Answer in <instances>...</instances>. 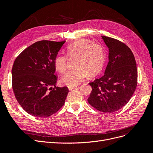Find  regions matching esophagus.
<instances>
[{"mask_svg":"<svg viewBox=\"0 0 153 153\" xmlns=\"http://www.w3.org/2000/svg\"><path fill=\"white\" fill-rule=\"evenodd\" d=\"M75 87H76V86H69L68 89H69V90H72V89H74Z\"/></svg>","mask_w":153,"mask_h":153,"instance_id":"esophagus-1","label":"esophagus"}]
</instances>
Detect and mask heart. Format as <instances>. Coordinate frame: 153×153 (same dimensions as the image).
<instances>
[{
    "label": "heart",
    "instance_id": "1",
    "mask_svg": "<svg viewBox=\"0 0 153 153\" xmlns=\"http://www.w3.org/2000/svg\"><path fill=\"white\" fill-rule=\"evenodd\" d=\"M66 52L69 58L77 57L76 68L68 71L62 77L61 82L62 84L76 86L82 82L88 74L91 76L97 75L103 68L105 61L103 48L89 39L82 38L76 40L67 46ZM67 56L58 54L54 58V67L61 73L66 70Z\"/></svg>",
    "mask_w": 153,
    "mask_h": 153
}]
</instances>
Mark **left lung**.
<instances>
[{
  "mask_svg": "<svg viewBox=\"0 0 153 153\" xmlns=\"http://www.w3.org/2000/svg\"><path fill=\"white\" fill-rule=\"evenodd\" d=\"M101 38L108 48V62L104 74L89 85L92 91L87 100L97 110L111 113L124 107L137 85L138 71L130 48L118 39Z\"/></svg>",
  "mask_w": 153,
  "mask_h": 153,
  "instance_id": "1",
  "label": "left lung"
}]
</instances>
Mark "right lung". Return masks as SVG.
Segmentation results:
<instances>
[{
    "instance_id": "right-lung-1",
    "label": "right lung",
    "mask_w": 153,
    "mask_h": 153,
    "mask_svg": "<svg viewBox=\"0 0 153 153\" xmlns=\"http://www.w3.org/2000/svg\"><path fill=\"white\" fill-rule=\"evenodd\" d=\"M65 42H37L24 50L13 62V91L20 105L30 115L50 117L65 102L69 90L67 87L56 86L54 65V58Z\"/></svg>"
}]
</instances>
